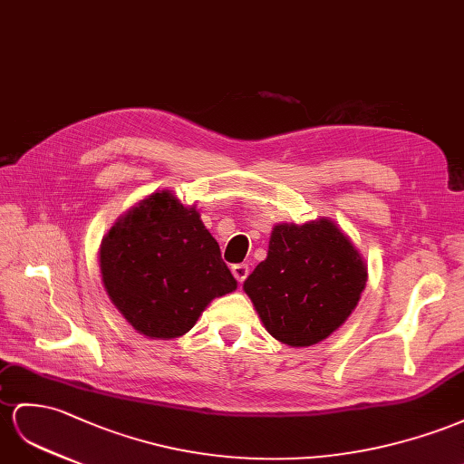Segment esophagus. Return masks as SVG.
<instances>
[{
    "label": "esophagus",
    "instance_id": "1",
    "mask_svg": "<svg viewBox=\"0 0 464 464\" xmlns=\"http://www.w3.org/2000/svg\"><path fill=\"white\" fill-rule=\"evenodd\" d=\"M231 272H233V276L237 278V282L243 284V282H245V278L248 276V265H245V263H241V265H233V266H231Z\"/></svg>",
    "mask_w": 464,
    "mask_h": 464
}]
</instances>
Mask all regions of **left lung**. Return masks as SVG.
Masks as SVG:
<instances>
[{"mask_svg":"<svg viewBox=\"0 0 464 464\" xmlns=\"http://www.w3.org/2000/svg\"><path fill=\"white\" fill-rule=\"evenodd\" d=\"M359 248L335 221L276 223L268 253L243 284L265 329L290 347H312L347 322L366 286Z\"/></svg>","mask_w":464,"mask_h":464,"instance_id":"8db88e82","label":"left lung"}]
</instances>
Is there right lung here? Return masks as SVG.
<instances>
[{
	"instance_id": "1",
	"label": "right lung",
	"mask_w": 464,
	"mask_h": 464,
	"mask_svg": "<svg viewBox=\"0 0 464 464\" xmlns=\"http://www.w3.org/2000/svg\"><path fill=\"white\" fill-rule=\"evenodd\" d=\"M100 272L117 312L149 339L182 337L211 300L237 290L196 204L170 189L117 218L100 245Z\"/></svg>"
}]
</instances>
